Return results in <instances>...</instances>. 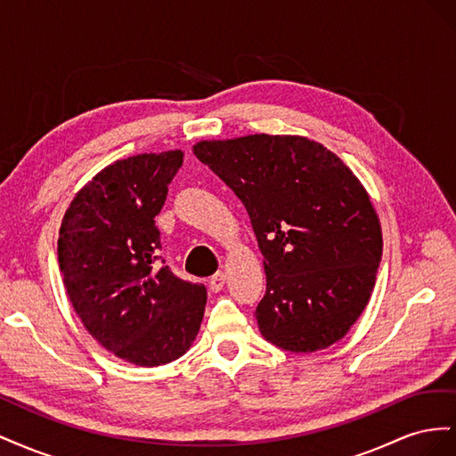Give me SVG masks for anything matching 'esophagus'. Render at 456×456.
<instances>
[{"label": "esophagus", "instance_id": "esophagus-1", "mask_svg": "<svg viewBox=\"0 0 456 456\" xmlns=\"http://www.w3.org/2000/svg\"><path fill=\"white\" fill-rule=\"evenodd\" d=\"M224 283H226V273H224V272H216V273L213 275V278H211V281H209L211 291H215V293L223 291Z\"/></svg>", "mask_w": 456, "mask_h": 456}]
</instances>
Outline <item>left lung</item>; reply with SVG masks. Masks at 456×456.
Returning a JSON list of instances; mask_svg holds the SVG:
<instances>
[{"instance_id":"left-lung-1","label":"left lung","mask_w":456,"mask_h":456,"mask_svg":"<svg viewBox=\"0 0 456 456\" xmlns=\"http://www.w3.org/2000/svg\"><path fill=\"white\" fill-rule=\"evenodd\" d=\"M194 154L251 218L266 272L262 337L310 354L348 333L375 289L382 228L365 186L337 154L298 134L201 141Z\"/></svg>"}]
</instances>
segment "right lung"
Wrapping results in <instances>:
<instances>
[{
  "mask_svg": "<svg viewBox=\"0 0 456 456\" xmlns=\"http://www.w3.org/2000/svg\"><path fill=\"white\" fill-rule=\"evenodd\" d=\"M183 158V150H167L110 163L74 196L59 232L62 281L81 323L139 367L184 355L205 312V285L156 265L154 218Z\"/></svg>",
  "mask_w": 456,
  "mask_h": 456,
  "instance_id": "obj_1",
  "label": "right lung"
}]
</instances>
